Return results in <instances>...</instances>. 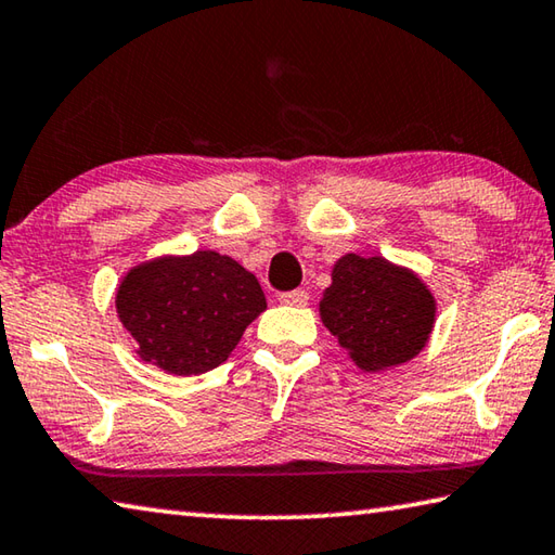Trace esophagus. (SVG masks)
Wrapping results in <instances>:
<instances>
[{
  "mask_svg": "<svg viewBox=\"0 0 555 555\" xmlns=\"http://www.w3.org/2000/svg\"><path fill=\"white\" fill-rule=\"evenodd\" d=\"M279 300L284 306H306L308 304V291L304 288H296V291H286V294H281Z\"/></svg>",
  "mask_w": 555,
  "mask_h": 555,
  "instance_id": "1",
  "label": "esophagus"
}]
</instances>
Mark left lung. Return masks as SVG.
Returning <instances> with one entry per match:
<instances>
[{
	"label": "left lung",
	"instance_id": "8db88e82",
	"mask_svg": "<svg viewBox=\"0 0 555 555\" xmlns=\"http://www.w3.org/2000/svg\"><path fill=\"white\" fill-rule=\"evenodd\" d=\"M321 318L364 372L397 367L428 343L436 300L413 271L384 257L345 255L335 261Z\"/></svg>",
	"mask_w": 555,
	"mask_h": 555
}]
</instances>
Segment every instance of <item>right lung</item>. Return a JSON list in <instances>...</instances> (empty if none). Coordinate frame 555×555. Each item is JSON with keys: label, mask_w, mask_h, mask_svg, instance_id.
I'll return each instance as SVG.
<instances>
[{"label": "right lung", "mask_w": 555, "mask_h": 555, "mask_svg": "<svg viewBox=\"0 0 555 555\" xmlns=\"http://www.w3.org/2000/svg\"><path fill=\"white\" fill-rule=\"evenodd\" d=\"M264 308L257 276L210 249L139 264L117 291L119 321L139 357L178 377L222 364Z\"/></svg>", "instance_id": "1"}]
</instances>
